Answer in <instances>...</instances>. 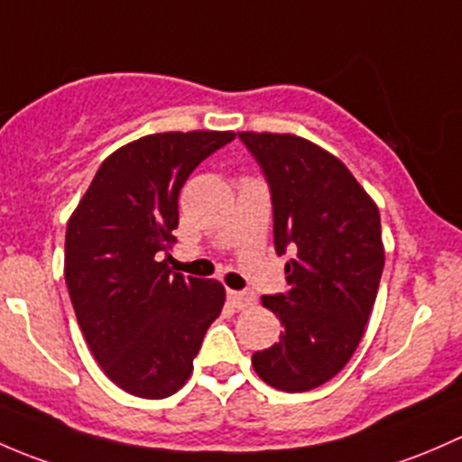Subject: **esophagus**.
<instances>
[{
    "mask_svg": "<svg viewBox=\"0 0 462 462\" xmlns=\"http://www.w3.org/2000/svg\"><path fill=\"white\" fill-rule=\"evenodd\" d=\"M229 302L236 309H246V307H254L255 296L249 291H229Z\"/></svg>",
    "mask_w": 462,
    "mask_h": 462,
    "instance_id": "obj_1",
    "label": "esophagus"
}]
</instances>
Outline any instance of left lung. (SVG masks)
I'll use <instances>...</instances> for the list:
<instances>
[{
    "instance_id": "1",
    "label": "left lung",
    "mask_w": 462,
    "mask_h": 462,
    "mask_svg": "<svg viewBox=\"0 0 462 462\" xmlns=\"http://www.w3.org/2000/svg\"><path fill=\"white\" fill-rule=\"evenodd\" d=\"M263 166L273 199V240L289 291L263 296L284 331L255 351V374L300 393L331 380L358 349L378 293L384 245L375 202L351 171L293 133H237Z\"/></svg>"
}]
</instances>
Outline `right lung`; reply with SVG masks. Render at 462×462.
<instances>
[{"mask_svg":"<svg viewBox=\"0 0 462 462\" xmlns=\"http://www.w3.org/2000/svg\"><path fill=\"white\" fill-rule=\"evenodd\" d=\"M233 131H166L113 151L66 226L64 278L102 372L137 398L173 396L225 304L217 280L171 273L178 198Z\"/></svg>","mask_w":462,"mask_h":462,"instance_id":"1","label":"right lung"}]
</instances>
